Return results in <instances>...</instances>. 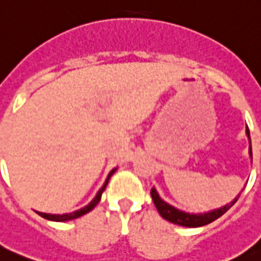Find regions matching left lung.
I'll list each match as a JSON object with an SVG mask.
<instances>
[{"instance_id":"1","label":"left lung","mask_w":261,"mask_h":261,"mask_svg":"<svg viewBox=\"0 0 261 261\" xmlns=\"http://www.w3.org/2000/svg\"><path fill=\"white\" fill-rule=\"evenodd\" d=\"M247 135L249 137V128L247 127ZM251 141V139H249ZM249 153H251L252 157V147H249ZM240 198V195L237 198L230 203V204H226V206L221 207L218 210L211 211V213H206V214H188V213H184V211H178L177 208L172 207L171 204H168L160 198L157 191L153 188L151 190V199L154 202V206L157 207L160 215L163 217L164 219H167L169 222L176 223V225H180V226H187V227H199L204 226V225H208V223L214 222L215 219H218L219 217H222L225 213H226L229 208H230L237 199Z\"/></svg>"}]
</instances>
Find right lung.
I'll list each match as a JSON object with an SVG mask.
<instances>
[{
    "instance_id": "add662e5",
    "label": "right lung",
    "mask_w": 261,
    "mask_h": 261,
    "mask_svg": "<svg viewBox=\"0 0 261 261\" xmlns=\"http://www.w3.org/2000/svg\"><path fill=\"white\" fill-rule=\"evenodd\" d=\"M115 171L111 172L110 174H108V177H107L106 182H104V186L101 187V190L98 191L97 195H96V198L92 200V202L88 204V206H85L84 208H81V210H77L74 211V213H70V214H62V215H58V214H44V213H39L38 211V214L40 215V217H43V218H46V219H50V221H57V222H63V221H70V219H75V218H79V217H83L84 214H87V213H89V211H92L96 207V204H97L98 202H100V199H101V194H102V191L106 190V187L107 184H108V180H110L111 177V174L114 173Z\"/></svg>"
}]
</instances>
